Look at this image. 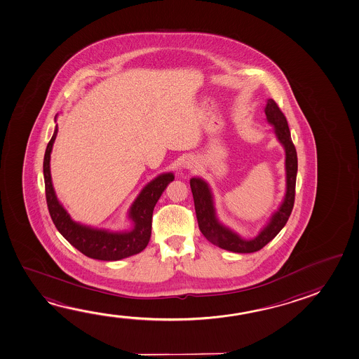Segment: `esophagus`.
<instances>
[{"label": "esophagus", "instance_id": "esophagus-1", "mask_svg": "<svg viewBox=\"0 0 359 359\" xmlns=\"http://www.w3.org/2000/svg\"><path fill=\"white\" fill-rule=\"evenodd\" d=\"M193 163H191V160H187V161H185V164H184V166H185V168H188V169H193Z\"/></svg>", "mask_w": 359, "mask_h": 359}]
</instances>
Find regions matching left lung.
Returning <instances> with one entry per match:
<instances>
[{"label":"left lung","mask_w":359,"mask_h":359,"mask_svg":"<svg viewBox=\"0 0 359 359\" xmlns=\"http://www.w3.org/2000/svg\"><path fill=\"white\" fill-rule=\"evenodd\" d=\"M265 115L268 121L271 125H274L276 137L285 149L287 194L279 210L276 214H273L271 223L259 233L258 236H255L252 241H245L234 231L224 226L223 224L219 223L215 215L212 193L208 184L199 177H193L190 180V188L194 198L195 212H196L200 231L214 245L234 253H254L265 247L283 229V226L288 222L289 217L293 210L298 158H297V150L290 137L288 121L280 110V107L273 99L268 100L265 107Z\"/></svg>","instance_id":"1"}]
</instances>
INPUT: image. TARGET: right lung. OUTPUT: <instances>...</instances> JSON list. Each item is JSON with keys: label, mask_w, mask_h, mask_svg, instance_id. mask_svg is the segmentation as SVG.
I'll list each match as a JSON object with an SVG mask.
<instances>
[{"label": "right lung", "mask_w": 359, "mask_h": 359, "mask_svg": "<svg viewBox=\"0 0 359 359\" xmlns=\"http://www.w3.org/2000/svg\"><path fill=\"white\" fill-rule=\"evenodd\" d=\"M56 135L57 128L55 129L45 151L43 179L48 212L61 236L88 258L120 260L140 253L147 248L151 236L154 208L165 188L174 180V175L171 172L161 174L142 189V193L136 198L130 209V217L133 219L135 226L129 233H110L106 230L93 229L90 226L72 222L70 215L60 204L55 195L50 174V155Z\"/></svg>", "instance_id": "right-lung-1"}]
</instances>
